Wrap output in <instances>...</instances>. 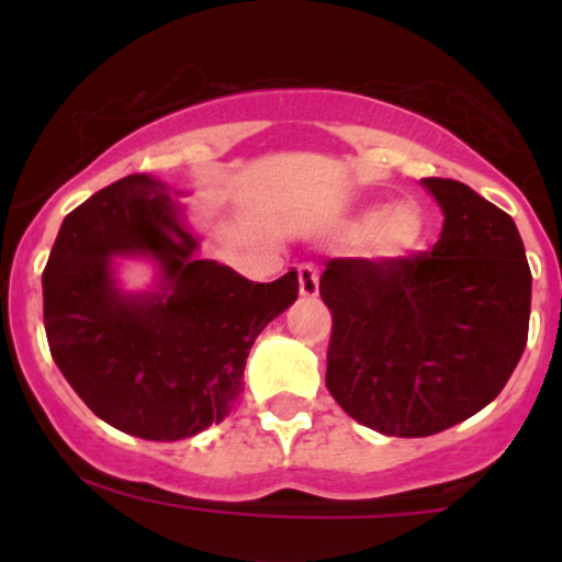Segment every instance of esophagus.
I'll use <instances>...</instances> for the list:
<instances>
[{
	"instance_id": "1",
	"label": "esophagus",
	"mask_w": 562,
	"mask_h": 562,
	"mask_svg": "<svg viewBox=\"0 0 562 562\" xmlns=\"http://www.w3.org/2000/svg\"><path fill=\"white\" fill-rule=\"evenodd\" d=\"M299 290L303 299H317L319 293V272L314 263H301L299 267Z\"/></svg>"
}]
</instances>
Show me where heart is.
Instances as JSON below:
<instances>
[{
  "mask_svg": "<svg viewBox=\"0 0 562 562\" xmlns=\"http://www.w3.org/2000/svg\"><path fill=\"white\" fill-rule=\"evenodd\" d=\"M348 235L357 237L359 248L370 259L398 261L420 248L425 214L415 200H398L385 209H364L348 224Z\"/></svg>",
  "mask_w": 562,
  "mask_h": 562,
  "instance_id": "1",
  "label": "heart"
}]
</instances>
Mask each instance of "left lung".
I'll use <instances>...</instances> for the list:
<instances>
[{"label": "left lung", "instance_id": "8db88e82", "mask_svg": "<svg viewBox=\"0 0 562 562\" xmlns=\"http://www.w3.org/2000/svg\"><path fill=\"white\" fill-rule=\"evenodd\" d=\"M443 214L430 254L333 259L327 389L383 436H434L492 404L528 338L531 269L505 211L454 179H423Z\"/></svg>", "mask_w": 562, "mask_h": 562}]
</instances>
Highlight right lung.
<instances>
[{"instance_id":"1","label":"right lung","mask_w":562,"mask_h":562,"mask_svg":"<svg viewBox=\"0 0 562 562\" xmlns=\"http://www.w3.org/2000/svg\"><path fill=\"white\" fill-rule=\"evenodd\" d=\"M182 195L150 173L108 184L63 218L42 274L55 364L100 420L147 441L222 423L254 340L299 299L295 269L250 282L200 259ZM121 258L153 260L157 282L126 291Z\"/></svg>"}]
</instances>
